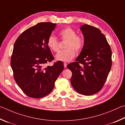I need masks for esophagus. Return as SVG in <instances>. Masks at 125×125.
Segmentation results:
<instances>
[{
    "label": "esophagus",
    "mask_w": 125,
    "mask_h": 125,
    "mask_svg": "<svg viewBox=\"0 0 125 125\" xmlns=\"http://www.w3.org/2000/svg\"><path fill=\"white\" fill-rule=\"evenodd\" d=\"M67 64H66V63H64V67L65 68H66V67H67Z\"/></svg>",
    "instance_id": "1"
}]
</instances>
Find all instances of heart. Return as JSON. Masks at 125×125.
Masks as SVG:
<instances>
[{"mask_svg": "<svg viewBox=\"0 0 125 125\" xmlns=\"http://www.w3.org/2000/svg\"><path fill=\"white\" fill-rule=\"evenodd\" d=\"M58 34L61 40L66 41L65 45L66 49L59 52L55 58L58 61L68 62L75 56V51L79 52L82 50L84 45V38L82 35L76 34L75 30L71 27L62 28ZM47 45L52 51L56 52L59 50V41L53 36L48 37Z\"/></svg>", "mask_w": 125, "mask_h": 125, "instance_id": "obj_1", "label": "heart"}]
</instances>
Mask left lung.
<instances>
[{"label":"left lung","mask_w":125,"mask_h":125,"mask_svg":"<svg viewBox=\"0 0 125 125\" xmlns=\"http://www.w3.org/2000/svg\"><path fill=\"white\" fill-rule=\"evenodd\" d=\"M80 29L84 36V45L76 62L67 67L73 73L71 83L75 90L81 94L91 95L104 86L112 65V52L99 29L87 24Z\"/></svg>","instance_id":"8db88e82"}]
</instances>
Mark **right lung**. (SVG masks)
Masks as SVG:
<instances>
[{"mask_svg": "<svg viewBox=\"0 0 125 125\" xmlns=\"http://www.w3.org/2000/svg\"><path fill=\"white\" fill-rule=\"evenodd\" d=\"M55 27L51 22L37 23L22 33L14 44L11 58L14 77L29 97L41 98L49 94L64 70L61 61L45 67L54 59L47 40Z\"/></svg>", "mask_w": 125, "mask_h": 125, "instance_id": "obj_1", "label": "right lung"}]
</instances>
